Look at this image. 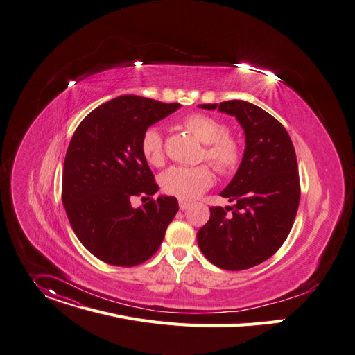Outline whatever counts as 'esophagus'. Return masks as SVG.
Segmentation results:
<instances>
[{
	"mask_svg": "<svg viewBox=\"0 0 355 355\" xmlns=\"http://www.w3.org/2000/svg\"><path fill=\"white\" fill-rule=\"evenodd\" d=\"M188 207H189V202H187V201H182V200H180V209H181V211L187 209Z\"/></svg>",
	"mask_w": 355,
	"mask_h": 355,
	"instance_id": "esophagus-1",
	"label": "esophagus"
}]
</instances>
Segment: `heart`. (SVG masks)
I'll list each match as a JSON object with an SVG mask.
<instances>
[{"label":"heart","mask_w":355,"mask_h":355,"mask_svg":"<svg viewBox=\"0 0 355 355\" xmlns=\"http://www.w3.org/2000/svg\"><path fill=\"white\" fill-rule=\"evenodd\" d=\"M187 130L205 144L204 158L222 174H231L236 170L242 150L236 139L228 135V127L220 120L196 113L184 119ZM141 151L153 166H159L164 159L163 135L158 127H148L141 137ZM163 189L170 196L184 201L196 200L214 182L212 171L207 166L198 167H170L159 177Z\"/></svg>","instance_id":"obj_1"}]
</instances>
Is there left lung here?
<instances>
[{"mask_svg":"<svg viewBox=\"0 0 355 355\" xmlns=\"http://www.w3.org/2000/svg\"><path fill=\"white\" fill-rule=\"evenodd\" d=\"M200 107L234 116L243 128L245 151L236 174L219 192L234 205L209 208L198 246L220 269H249L268 261L292 230L300 202L295 147L273 116L249 102Z\"/></svg>","mask_w":355,"mask_h":355,"instance_id":"8db88e82","label":"left lung"}]
</instances>
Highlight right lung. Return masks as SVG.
Wrapping results in <instances>:
<instances>
[{"instance_id":"add662e5","label":"right lung","mask_w":355,"mask_h":355,"mask_svg":"<svg viewBox=\"0 0 355 355\" xmlns=\"http://www.w3.org/2000/svg\"><path fill=\"white\" fill-rule=\"evenodd\" d=\"M180 107L119 96L89 113L69 143L62 202L82 245L109 265L128 268L150 259L178 212L174 197L150 200L159 188L143 155L141 137ZM137 195L149 201L133 209L131 197Z\"/></svg>"}]
</instances>
